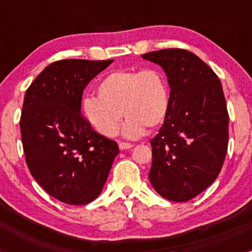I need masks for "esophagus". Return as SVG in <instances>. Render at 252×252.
<instances>
[{
  "instance_id": "1",
  "label": "esophagus",
  "mask_w": 252,
  "mask_h": 252,
  "mask_svg": "<svg viewBox=\"0 0 252 252\" xmlns=\"http://www.w3.org/2000/svg\"><path fill=\"white\" fill-rule=\"evenodd\" d=\"M118 146H119V149H121V150H128V149H131V147H133V144H130V142L119 141Z\"/></svg>"
}]
</instances>
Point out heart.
<instances>
[{"instance_id":"b5f03b06","label":"heart","mask_w":252,"mask_h":252,"mask_svg":"<svg viewBox=\"0 0 252 252\" xmlns=\"http://www.w3.org/2000/svg\"><path fill=\"white\" fill-rule=\"evenodd\" d=\"M97 94L84 98L81 112L105 136L116 135L123 113L128 118L124 135L138 138L145 128L161 126L169 111L168 79L157 68L113 70L98 83Z\"/></svg>"}]
</instances>
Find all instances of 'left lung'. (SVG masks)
I'll list each match as a JSON object with an SVG mask.
<instances>
[{"mask_svg": "<svg viewBox=\"0 0 252 252\" xmlns=\"http://www.w3.org/2000/svg\"><path fill=\"white\" fill-rule=\"evenodd\" d=\"M141 57L161 65L171 88L168 114L150 141V183L169 201H189L215 182L227 155L229 116L222 84L204 61L183 48Z\"/></svg>", "mask_w": 252, "mask_h": 252, "instance_id": "8db88e82", "label": "left lung"}]
</instances>
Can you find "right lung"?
I'll list each match as a JSON object with an SVG mask.
<instances>
[{
  "instance_id": "obj_1",
  "label": "right lung",
  "mask_w": 252,
  "mask_h": 252,
  "mask_svg": "<svg viewBox=\"0 0 252 252\" xmlns=\"http://www.w3.org/2000/svg\"><path fill=\"white\" fill-rule=\"evenodd\" d=\"M113 60H62L47 65L24 96L20 133L28 168L40 187L68 205L102 191L119 154L80 113L83 91Z\"/></svg>"
}]
</instances>
